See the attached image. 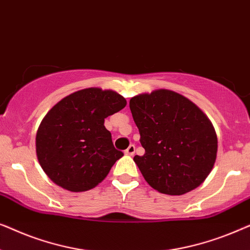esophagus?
Instances as JSON below:
<instances>
[{
  "mask_svg": "<svg viewBox=\"0 0 250 250\" xmlns=\"http://www.w3.org/2000/svg\"><path fill=\"white\" fill-rule=\"evenodd\" d=\"M135 152V146L134 145H131L128 146L127 149L125 150V155H128V156H133Z\"/></svg>",
  "mask_w": 250,
  "mask_h": 250,
  "instance_id": "obj_1",
  "label": "esophagus"
}]
</instances>
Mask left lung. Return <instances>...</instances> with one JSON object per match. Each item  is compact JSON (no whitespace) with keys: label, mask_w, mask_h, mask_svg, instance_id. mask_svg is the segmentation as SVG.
Instances as JSON below:
<instances>
[{"label":"left lung","mask_w":250,"mask_h":250,"mask_svg":"<svg viewBox=\"0 0 250 250\" xmlns=\"http://www.w3.org/2000/svg\"><path fill=\"white\" fill-rule=\"evenodd\" d=\"M129 109L146 150L134 162L149 186L169 196L199 187L217 153L216 132L207 116L189 99L164 88L133 97Z\"/></svg>","instance_id":"1"}]
</instances>
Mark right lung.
<instances>
[{
  "label": "right lung",
  "mask_w": 250,
  "mask_h": 250,
  "mask_svg": "<svg viewBox=\"0 0 250 250\" xmlns=\"http://www.w3.org/2000/svg\"><path fill=\"white\" fill-rule=\"evenodd\" d=\"M126 100L99 87L74 92L50 109L36 133V155L51 181L83 192L105 179L124 153L114 146L104 118L122 110Z\"/></svg>",
  "instance_id": "1"
}]
</instances>
